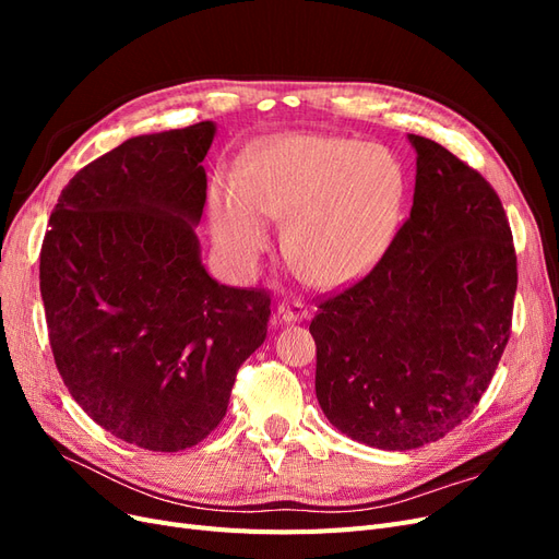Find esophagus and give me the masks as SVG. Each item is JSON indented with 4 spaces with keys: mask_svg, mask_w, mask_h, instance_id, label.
<instances>
[{
    "mask_svg": "<svg viewBox=\"0 0 559 559\" xmlns=\"http://www.w3.org/2000/svg\"><path fill=\"white\" fill-rule=\"evenodd\" d=\"M277 317L282 321H300L308 317V308H306V302H300L296 298H286L277 306Z\"/></svg>",
    "mask_w": 559,
    "mask_h": 559,
    "instance_id": "1",
    "label": "esophagus"
}]
</instances>
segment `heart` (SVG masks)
I'll use <instances>...</instances> for the list:
<instances>
[{
	"label": "heart",
	"instance_id": "b5f03b06",
	"mask_svg": "<svg viewBox=\"0 0 559 559\" xmlns=\"http://www.w3.org/2000/svg\"><path fill=\"white\" fill-rule=\"evenodd\" d=\"M403 198V165L389 148L292 134L251 151L238 189L214 191V240L230 265L249 270L270 240L265 216H289L292 261L319 286H343L382 259Z\"/></svg>",
	"mask_w": 559,
	"mask_h": 559
}]
</instances>
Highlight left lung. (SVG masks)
Returning a JSON list of instances; mask_svg holds the SVG:
<instances>
[{
  "label": "left lung",
  "mask_w": 559,
  "mask_h": 559,
  "mask_svg": "<svg viewBox=\"0 0 559 559\" xmlns=\"http://www.w3.org/2000/svg\"><path fill=\"white\" fill-rule=\"evenodd\" d=\"M411 216L382 259L310 321L321 411L352 441L413 450L450 433L492 382L511 337L518 257L489 181L411 134Z\"/></svg>",
  "instance_id": "1"
}]
</instances>
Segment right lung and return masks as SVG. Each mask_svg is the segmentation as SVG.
<instances>
[{
  "instance_id": "1",
  "label": "right lung",
  "mask_w": 559,
  "mask_h": 559,
  "mask_svg": "<svg viewBox=\"0 0 559 559\" xmlns=\"http://www.w3.org/2000/svg\"><path fill=\"white\" fill-rule=\"evenodd\" d=\"M214 123L132 138L50 212L39 289L58 373L99 427L151 452L198 445L267 333L270 292L212 280L193 226Z\"/></svg>"
}]
</instances>
